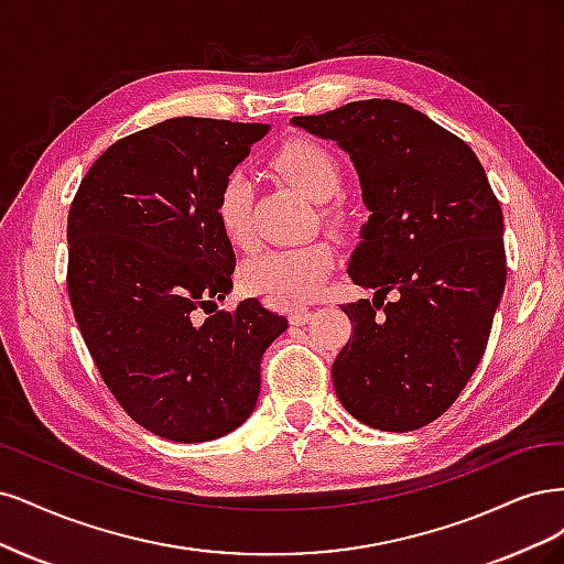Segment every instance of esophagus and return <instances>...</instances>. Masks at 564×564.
<instances>
[{
    "label": "esophagus",
    "instance_id": "1",
    "mask_svg": "<svg viewBox=\"0 0 564 564\" xmlns=\"http://www.w3.org/2000/svg\"><path fill=\"white\" fill-rule=\"evenodd\" d=\"M308 318H312V308H308V306H293V308H290V323H293V325H304Z\"/></svg>",
    "mask_w": 564,
    "mask_h": 564
}]
</instances>
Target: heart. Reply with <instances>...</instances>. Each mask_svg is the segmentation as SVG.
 <instances>
[{
	"label": "heart",
	"instance_id": "b5f03b06",
	"mask_svg": "<svg viewBox=\"0 0 564 564\" xmlns=\"http://www.w3.org/2000/svg\"><path fill=\"white\" fill-rule=\"evenodd\" d=\"M274 169L314 202H328L341 187L337 159L314 140H293L274 156ZM252 187L243 171H231L215 198V217L225 239L236 248L252 243ZM335 267V250L325 241L260 252L241 269V283L271 304H295L314 295Z\"/></svg>",
	"mask_w": 564,
	"mask_h": 564
}]
</instances>
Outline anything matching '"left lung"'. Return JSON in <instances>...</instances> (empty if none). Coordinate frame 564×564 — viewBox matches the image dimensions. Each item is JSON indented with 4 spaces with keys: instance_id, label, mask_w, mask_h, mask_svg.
Returning <instances> with one entry per match:
<instances>
[{
    "instance_id": "left-lung-1",
    "label": "left lung",
    "mask_w": 564,
    "mask_h": 564,
    "mask_svg": "<svg viewBox=\"0 0 564 564\" xmlns=\"http://www.w3.org/2000/svg\"><path fill=\"white\" fill-rule=\"evenodd\" d=\"M293 126L335 140L370 210L344 304L354 337L333 362L339 403L379 431L431 424L485 354L506 285L503 215L468 144L395 100H358Z\"/></svg>"
}]
</instances>
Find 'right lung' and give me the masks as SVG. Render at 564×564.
<instances>
[{
	"instance_id": "add662e5",
	"label": "right lung",
	"mask_w": 564,
	"mask_h": 564,
	"mask_svg": "<svg viewBox=\"0 0 564 564\" xmlns=\"http://www.w3.org/2000/svg\"><path fill=\"white\" fill-rule=\"evenodd\" d=\"M267 123L175 117L117 140L67 217V293L96 368L140 426L215 441L256 410L285 316L256 297L217 312L236 258L215 217L223 180Z\"/></svg>"
}]
</instances>
